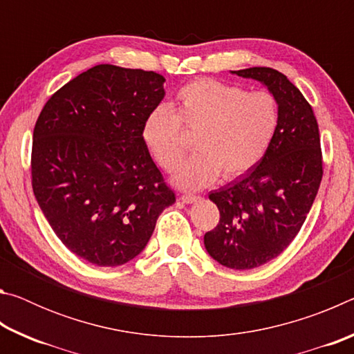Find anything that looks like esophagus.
<instances>
[{
    "mask_svg": "<svg viewBox=\"0 0 354 354\" xmlns=\"http://www.w3.org/2000/svg\"><path fill=\"white\" fill-rule=\"evenodd\" d=\"M200 198H201L200 195H194V194H184V195H181V200H183L184 203H187V205H190V203L198 201Z\"/></svg>",
    "mask_w": 354,
    "mask_h": 354,
    "instance_id": "1",
    "label": "esophagus"
}]
</instances>
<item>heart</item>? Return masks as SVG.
Instances as JSON below:
<instances>
[{"mask_svg": "<svg viewBox=\"0 0 354 354\" xmlns=\"http://www.w3.org/2000/svg\"><path fill=\"white\" fill-rule=\"evenodd\" d=\"M279 103L267 91L245 88L217 80H196L179 88L171 109L159 106L142 124V139L167 171L183 162L195 136L198 153L179 169L173 181L183 189H201L218 178H236L259 162L277 134Z\"/></svg>", "mask_w": 354, "mask_h": 354, "instance_id": "obj_1", "label": "heart"}]
</instances>
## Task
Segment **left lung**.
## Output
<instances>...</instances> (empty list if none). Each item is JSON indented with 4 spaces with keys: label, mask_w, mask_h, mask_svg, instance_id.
I'll return each mask as SVG.
<instances>
[{
    "label": "left lung",
    "mask_w": 354,
    "mask_h": 354,
    "mask_svg": "<svg viewBox=\"0 0 354 354\" xmlns=\"http://www.w3.org/2000/svg\"><path fill=\"white\" fill-rule=\"evenodd\" d=\"M266 84L279 103V124L267 153L253 169L209 194L218 225L205 234L215 261L250 270L274 259L301 230L323 176L319 124L301 92L278 70L232 71Z\"/></svg>",
    "instance_id": "1"
}]
</instances>
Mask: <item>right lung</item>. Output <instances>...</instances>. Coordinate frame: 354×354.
<instances>
[{
	"instance_id": "add662e5",
	"label": "right lung",
	"mask_w": 354,
	"mask_h": 354,
	"mask_svg": "<svg viewBox=\"0 0 354 354\" xmlns=\"http://www.w3.org/2000/svg\"><path fill=\"white\" fill-rule=\"evenodd\" d=\"M164 82L154 71L95 65L59 88L35 122V200L65 247L93 266L134 259L176 201L142 139Z\"/></svg>"
}]
</instances>
